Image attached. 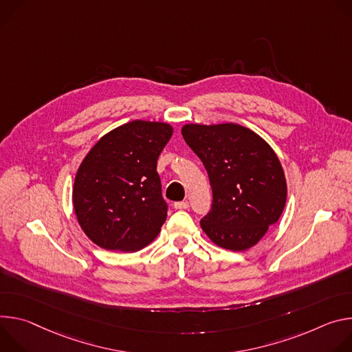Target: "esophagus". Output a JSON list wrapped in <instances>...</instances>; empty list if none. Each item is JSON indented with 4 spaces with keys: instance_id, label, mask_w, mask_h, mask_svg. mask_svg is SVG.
I'll use <instances>...</instances> for the list:
<instances>
[{
    "instance_id": "esophagus-1",
    "label": "esophagus",
    "mask_w": 352,
    "mask_h": 352,
    "mask_svg": "<svg viewBox=\"0 0 352 352\" xmlns=\"http://www.w3.org/2000/svg\"><path fill=\"white\" fill-rule=\"evenodd\" d=\"M173 207H175V210H187L188 203L187 201H179V203H175Z\"/></svg>"
}]
</instances>
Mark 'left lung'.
I'll list each match as a JSON object with an SVG mask.
<instances>
[{
	"mask_svg": "<svg viewBox=\"0 0 352 352\" xmlns=\"http://www.w3.org/2000/svg\"><path fill=\"white\" fill-rule=\"evenodd\" d=\"M182 135L204 164L212 188L211 211L200 221L206 235L232 252L257 245L287 203V180L274 149L236 123H190Z\"/></svg>",
	"mask_w": 352,
	"mask_h": 352,
	"instance_id": "left-lung-1",
	"label": "left lung"
}]
</instances>
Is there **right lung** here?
<instances>
[{"mask_svg":"<svg viewBox=\"0 0 352 352\" xmlns=\"http://www.w3.org/2000/svg\"><path fill=\"white\" fill-rule=\"evenodd\" d=\"M172 134L168 123L134 120L89 149L75 175L72 206L95 245L131 253L158 236L168 207L156 161Z\"/></svg>","mask_w":352,"mask_h":352,"instance_id":"obj_1","label":"right lung"}]
</instances>
